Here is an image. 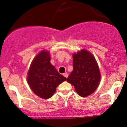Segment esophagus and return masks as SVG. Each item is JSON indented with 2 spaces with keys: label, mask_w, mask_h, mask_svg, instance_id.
<instances>
[{
  "label": "esophagus",
  "mask_w": 127,
  "mask_h": 127,
  "mask_svg": "<svg viewBox=\"0 0 127 127\" xmlns=\"http://www.w3.org/2000/svg\"><path fill=\"white\" fill-rule=\"evenodd\" d=\"M63 75H64V76L65 77H66V78H67L68 76V75L67 73H64Z\"/></svg>",
  "instance_id": "obj_1"
}]
</instances>
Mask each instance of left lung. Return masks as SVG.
I'll list each match as a JSON object with an SVG mask.
<instances>
[{"mask_svg": "<svg viewBox=\"0 0 127 127\" xmlns=\"http://www.w3.org/2000/svg\"><path fill=\"white\" fill-rule=\"evenodd\" d=\"M101 76L96 60L90 52L82 50L73 54V70L66 81L74 86L80 96L85 97L96 90Z\"/></svg>", "mask_w": 127, "mask_h": 127, "instance_id": "obj_1", "label": "left lung"}]
</instances>
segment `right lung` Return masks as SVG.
Masks as SVG:
<instances>
[{"mask_svg":"<svg viewBox=\"0 0 127 127\" xmlns=\"http://www.w3.org/2000/svg\"><path fill=\"white\" fill-rule=\"evenodd\" d=\"M28 84L36 95L48 99L53 95L58 85L66 80L50 63L49 53L41 51L33 60L28 73Z\"/></svg>","mask_w":127,"mask_h":127,"instance_id":"add662e5","label":"right lung"}]
</instances>
